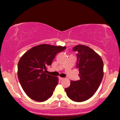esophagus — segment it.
Masks as SVG:
<instances>
[{
  "label": "esophagus",
  "mask_w": 120,
  "mask_h": 120,
  "mask_svg": "<svg viewBox=\"0 0 120 120\" xmlns=\"http://www.w3.org/2000/svg\"><path fill=\"white\" fill-rule=\"evenodd\" d=\"M59 79H60V81H61V80H63V79H64V78H62V77H59Z\"/></svg>",
  "instance_id": "34e87169"
}]
</instances>
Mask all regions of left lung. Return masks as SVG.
Returning <instances> with one entry per match:
<instances>
[{
  "label": "left lung",
  "mask_w": 120,
  "mask_h": 120,
  "mask_svg": "<svg viewBox=\"0 0 120 120\" xmlns=\"http://www.w3.org/2000/svg\"><path fill=\"white\" fill-rule=\"evenodd\" d=\"M73 50L77 52V68L80 79L71 81L65 90L69 98L81 102L92 97L99 87L104 74L103 62L97 53L85 45H77Z\"/></svg>",
  "instance_id": "left-lung-1"
}]
</instances>
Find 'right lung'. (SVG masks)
Here are the masks:
<instances>
[{"mask_svg": "<svg viewBox=\"0 0 120 120\" xmlns=\"http://www.w3.org/2000/svg\"><path fill=\"white\" fill-rule=\"evenodd\" d=\"M66 47L40 45L23 55L18 63V78L22 88L30 98L45 101L51 97L59 79L46 73L58 52Z\"/></svg>", "mask_w": 120, "mask_h": 120, "instance_id": "1", "label": "right lung"}]
</instances>
